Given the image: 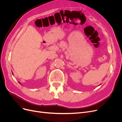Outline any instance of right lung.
I'll return each instance as SVG.
<instances>
[{
  "instance_id": "obj_1",
  "label": "right lung",
  "mask_w": 122,
  "mask_h": 122,
  "mask_svg": "<svg viewBox=\"0 0 122 122\" xmlns=\"http://www.w3.org/2000/svg\"><path fill=\"white\" fill-rule=\"evenodd\" d=\"M19 83H20V84H21V83H20V82H19Z\"/></svg>"
}]
</instances>
